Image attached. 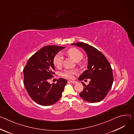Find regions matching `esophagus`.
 <instances>
[{
    "label": "esophagus",
    "mask_w": 134,
    "mask_h": 134,
    "mask_svg": "<svg viewBox=\"0 0 134 134\" xmlns=\"http://www.w3.org/2000/svg\"><path fill=\"white\" fill-rule=\"evenodd\" d=\"M68 82H70L72 84H76L77 83V81H69Z\"/></svg>",
    "instance_id": "obj_1"
}]
</instances>
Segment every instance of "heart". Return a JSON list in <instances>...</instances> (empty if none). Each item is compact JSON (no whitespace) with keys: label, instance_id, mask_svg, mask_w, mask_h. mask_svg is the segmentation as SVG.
I'll list each match as a JSON object with an SVG mask.
<instances>
[{"label":"heart","instance_id":"heart-1","mask_svg":"<svg viewBox=\"0 0 134 134\" xmlns=\"http://www.w3.org/2000/svg\"><path fill=\"white\" fill-rule=\"evenodd\" d=\"M67 54L73 59L75 62H79L82 59L83 54L82 52L77 48H71L67 51ZM63 62V58L62 54L58 53L56 54L53 60V63L55 67L60 68ZM76 70L74 69H65L62 72V75L66 79H71L74 77V75L76 74Z\"/></svg>","mask_w":134,"mask_h":134}]
</instances>
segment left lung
Masks as SVG:
<instances>
[{
    "instance_id": "1",
    "label": "left lung",
    "mask_w": 134,
    "mask_h": 134,
    "mask_svg": "<svg viewBox=\"0 0 134 134\" xmlns=\"http://www.w3.org/2000/svg\"><path fill=\"white\" fill-rule=\"evenodd\" d=\"M71 45L81 47L86 52L88 59V69L80 76L79 80L89 79L90 81L88 86L82 82L84 88L80 93V97L90 103L102 101L113 84V72L110 64L101 52L89 44L79 42Z\"/></svg>"
}]
</instances>
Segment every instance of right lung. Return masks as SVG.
<instances>
[{
    "instance_id": "obj_1",
    "label": "right lung",
    "mask_w": 134,
    "mask_h": 134,
    "mask_svg": "<svg viewBox=\"0 0 134 134\" xmlns=\"http://www.w3.org/2000/svg\"><path fill=\"white\" fill-rule=\"evenodd\" d=\"M64 48L57 45L42 47L29 59L23 69L25 88L31 98L40 105L54 104L62 96L67 80L60 78L56 84L48 81L55 74L53 58Z\"/></svg>"
}]
</instances>
